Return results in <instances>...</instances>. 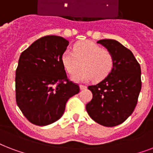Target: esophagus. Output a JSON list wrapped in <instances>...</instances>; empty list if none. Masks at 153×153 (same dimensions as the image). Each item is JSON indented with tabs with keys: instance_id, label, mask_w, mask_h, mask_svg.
I'll return each mask as SVG.
<instances>
[{
	"instance_id": "esophagus-1",
	"label": "esophagus",
	"mask_w": 153,
	"mask_h": 153,
	"mask_svg": "<svg viewBox=\"0 0 153 153\" xmlns=\"http://www.w3.org/2000/svg\"><path fill=\"white\" fill-rule=\"evenodd\" d=\"M86 86H85V85H80V88L81 90H83V89H85V88H86Z\"/></svg>"
}]
</instances>
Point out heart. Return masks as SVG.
Listing matches in <instances>:
<instances>
[{"label":"heart","instance_id":"obj_1","mask_svg":"<svg viewBox=\"0 0 153 153\" xmlns=\"http://www.w3.org/2000/svg\"><path fill=\"white\" fill-rule=\"evenodd\" d=\"M61 63L67 73L73 74L72 79L77 82L94 80L100 81L107 77L114 67V57L109 51L91 41H79L73 45V52L65 50L61 56Z\"/></svg>","mask_w":153,"mask_h":153}]
</instances>
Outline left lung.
I'll return each instance as SVG.
<instances>
[{
    "instance_id": "1",
    "label": "left lung",
    "mask_w": 153,
    "mask_h": 153,
    "mask_svg": "<svg viewBox=\"0 0 153 153\" xmlns=\"http://www.w3.org/2000/svg\"><path fill=\"white\" fill-rule=\"evenodd\" d=\"M112 53L114 67L102 81L88 88L93 99L86 105L90 117L98 124L113 127L122 124L137 106L141 89V70L131 51L115 40L97 41Z\"/></svg>"
}]
</instances>
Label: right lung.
<instances>
[{
	"mask_svg": "<svg viewBox=\"0 0 153 153\" xmlns=\"http://www.w3.org/2000/svg\"><path fill=\"white\" fill-rule=\"evenodd\" d=\"M68 41L58 36L36 40L20 56L16 70V101L28 121L38 126L62 117L68 100L80 92L67 77L61 56Z\"/></svg>",
	"mask_w": 153,
	"mask_h": 153,
	"instance_id": "obj_1",
	"label": "right lung"
}]
</instances>
